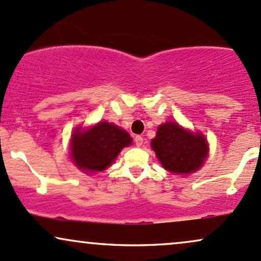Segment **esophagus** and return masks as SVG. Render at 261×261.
Wrapping results in <instances>:
<instances>
[{"instance_id": "obj_1", "label": "esophagus", "mask_w": 261, "mask_h": 261, "mask_svg": "<svg viewBox=\"0 0 261 261\" xmlns=\"http://www.w3.org/2000/svg\"><path fill=\"white\" fill-rule=\"evenodd\" d=\"M134 142H136V145L137 146H142L143 144V138L140 136H137L136 138H134Z\"/></svg>"}]
</instances>
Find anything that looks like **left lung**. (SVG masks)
Wrapping results in <instances>:
<instances>
[{
	"mask_svg": "<svg viewBox=\"0 0 261 261\" xmlns=\"http://www.w3.org/2000/svg\"><path fill=\"white\" fill-rule=\"evenodd\" d=\"M151 148L165 170L176 174L198 171L209 154V144L203 134L185 129L177 122L159 125Z\"/></svg>",
	"mask_w": 261,
	"mask_h": 261,
	"instance_id": "8db88e82",
	"label": "left lung"
}]
</instances>
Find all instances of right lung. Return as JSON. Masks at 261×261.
I'll list each match as a JSON object with an SVG mask.
<instances>
[{
	"label": "right lung",
	"instance_id": "add662e5",
	"mask_svg": "<svg viewBox=\"0 0 261 261\" xmlns=\"http://www.w3.org/2000/svg\"><path fill=\"white\" fill-rule=\"evenodd\" d=\"M130 144L132 138L127 132L103 121L88 129L75 128L70 138V156L73 164L83 172H101Z\"/></svg>",
	"mask_w": 261,
	"mask_h": 261
}]
</instances>
